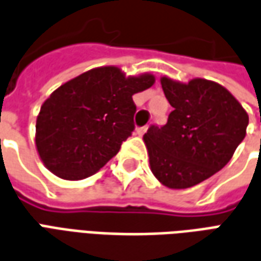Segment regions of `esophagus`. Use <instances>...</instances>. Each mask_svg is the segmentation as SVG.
Segmentation results:
<instances>
[{"mask_svg": "<svg viewBox=\"0 0 261 261\" xmlns=\"http://www.w3.org/2000/svg\"><path fill=\"white\" fill-rule=\"evenodd\" d=\"M147 130H148V127L147 125H144V127H138V128L136 130V133L138 134V136H144V134L147 133Z\"/></svg>", "mask_w": 261, "mask_h": 261, "instance_id": "34e87169", "label": "esophagus"}]
</instances>
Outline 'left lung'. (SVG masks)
I'll list each match as a JSON object with an SVG mask.
<instances>
[{"instance_id":"left-lung-1","label":"left lung","mask_w":261,"mask_h":261,"mask_svg":"<svg viewBox=\"0 0 261 261\" xmlns=\"http://www.w3.org/2000/svg\"><path fill=\"white\" fill-rule=\"evenodd\" d=\"M173 110L164 127L144 134L153 176L169 189H187L211 177L232 158L246 136L249 116L224 86L214 81L187 84L161 78Z\"/></svg>"}]
</instances>
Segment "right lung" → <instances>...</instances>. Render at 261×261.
I'll return each mask as SVG.
<instances>
[{
  "label": "right lung",
  "mask_w": 261,
  "mask_h": 261,
  "mask_svg": "<svg viewBox=\"0 0 261 261\" xmlns=\"http://www.w3.org/2000/svg\"><path fill=\"white\" fill-rule=\"evenodd\" d=\"M152 74L125 76L119 67H97L57 88L36 120V148L44 166L65 180L103 168L134 130L133 95L151 88Z\"/></svg>",
  "instance_id": "1"
}]
</instances>
